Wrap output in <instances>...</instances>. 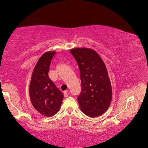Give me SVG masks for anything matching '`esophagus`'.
<instances>
[{
	"instance_id": "obj_1",
	"label": "esophagus",
	"mask_w": 148,
	"mask_h": 148,
	"mask_svg": "<svg viewBox=\"0 0 148 148\" xmlns=\"http://www.w3.org/2000/svg\"><path fill=\"white\" fill-rule=\"evenodd\" d=\"M64 97H67L69 96V92L67 91H64Z\"/></svg>"
}]
</instances>
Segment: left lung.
<instances>
[{
	"label": "left lung",
	"mask_w": 148,
	"mask_h": 148,
	"mask_svg": "<svg viewBox=\"0 0 148 148\" xmlns=\"http://www.w3.org/2000/svg\"><path fill=\"white\" fill-rule=\"evenodd\" d=\"M70 51L79 70L82 91L77 99L80 109L90 117L100 116L109 108L112 97L106 66L93 49L75 48Z\"/></svg>",
	"instance_id": "8db88e82"
}]
</instances>
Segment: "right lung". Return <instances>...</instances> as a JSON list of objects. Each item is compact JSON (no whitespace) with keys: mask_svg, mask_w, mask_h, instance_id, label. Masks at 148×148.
I'll return each mask as SVG.
<instances>
[{"mask_svg":"<svg viewBox=\"0 0 148 148\" xmlns=\"http://www.w3.org/2000/svg\"><path fill=\"white\" fill-rule=\"evenodd\" d=\"M55 54V51H49L39 58L29 84V97L34 108L46 117L57 113L64 99L63 93L48 75L51 62Z\"/></svg>","mask_w":148,"mask_h":148,"instance_id":"right-lung-1","label":"right lung"}]
</instances>
